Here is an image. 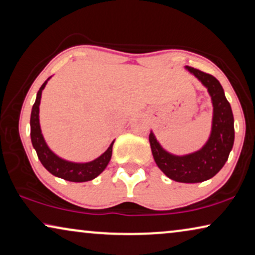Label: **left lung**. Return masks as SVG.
Here are the masks:
<instances>
[{"mask_svg":"<svg viewBox=\"0 0 255 255\" xmlns=\"http://www.w3.org/2000/svg\"><path fill=\"white\" fill-rule=\"evenodd\" d=\"M185 68L199 80L211 96L213 117L210 137L199 150L181 155L165 150L152 130L149 140L155 164L167 177L181 183H199L216 175L228 160L235 140L234 115L218 79L193 67Z\"/></svg>","mask_w":255,"mask_h":255,"instance_id":"1","label":"left lung"}]
</instances>
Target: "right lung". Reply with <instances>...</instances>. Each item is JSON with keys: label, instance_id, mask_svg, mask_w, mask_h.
<instances>
[{"label": "right lung", "instance_id": "1", "mask_svg": "<svg viewBox=\"0 0 255 255\" xmlns=\"http://www.w3.org/2000/svg\"><path fill=\"white\" fill-rule=\"evenodd\" d=\"M50 79L51 77L45 80L39 91H37L35 103H34L32 113H30V140H32L33 147L36 151V154L40 159L41 164L52 175L70 182H87L94 180L101 173H103V170L109 165L110 160H111L112 147L115 139L110 144L108 150L104 153H102L100 157L91 161L75 162L66 160V159H63L59 155H57L48 146L40 126L41 96H42V91Z\"/></svg>", "mask_w": 255, "mask_h": 255}]
</instances>
